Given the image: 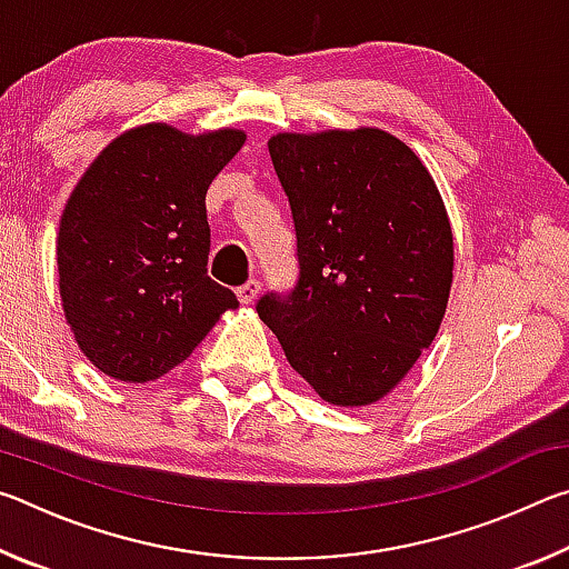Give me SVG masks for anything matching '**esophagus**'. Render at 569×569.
Returning <instances> with one entry per match:
<instances>
[{
  "label": "esophagus",
  "instance_id": "1",
  "mask_svg": "<svg viewBox=\"0 0 569 569\" xmlns=\"http://www.w3.org/2000/svg\"><path fill=\"white\" fill-rule=\"evenodd\" d=\"M258 291H261V283H258L256 278H250V281H246L243 286L238 288L236 296H238V301H240V303H246V306H248V303H253V301H256Z\"/></svg>",
  "mask_w": 569,
  "mask_h": 569
}]
</instances>
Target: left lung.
<instances>
[{"label":"left lung","mask_w":569,"mask_h":569,"mask_svg":"<svg viewBox=\"0 0 569 569\" xmlns=\"http://www.w3.org/2000/svg\"><path fill=\"white\" fill-rule=\"evenodd\" d=\"M291 206L298 278L256 311L286 359L339 407L379 401L445 319L455 240L421 160L381 130L268 140Z\"/></svg>","instance_id":"left-lung-1"}]
</instances>
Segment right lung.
<instances>
[{"mask_svg":"<svg viewBox=\"0 0 569 569\" xmlns=\"http://www.w3.org/2000/svg\"><path fill=\"white\" fill-rule=\"evenodd\" d=\"M243 142L238 130L192 138L146 124L77 182L57 236L60 293L82 353L108 377H162L238 306L208 276L206 196Z\"/></svg>","mask_w":569,"mask_h":569,"instance_id":"obj_1","label":"right lung"}]
</instances>
